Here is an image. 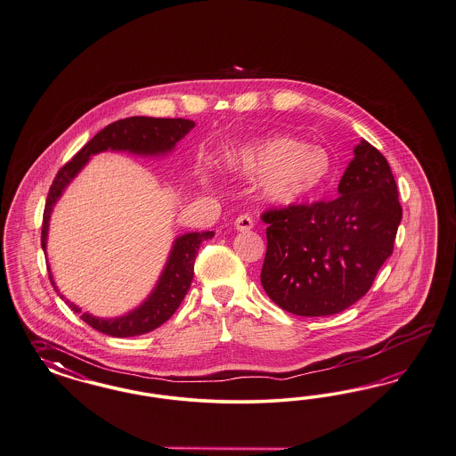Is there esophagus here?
Returning <instances> with one entry per match:
<instances>
[{"mask_svg": "<svg viewBox=\"0 0 456 456\" xmlns=\"http://www.w3.org/2000/svg\"><path fill=\"white\" fill-rule=\"evenodd\" d=\"M234 225H236L237 231L248 232V231H251L252 227H254V222H252L251 216L244 214V216H239V217H237Z\"/></svg>", "mask_w": 456, "mask_h": 456, "instance_id": "34e87169", "label": "esophagus"}]
</instances>
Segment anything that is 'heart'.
Segmentation results:
<instances>
[{"instance_id": "obj_1", "label": "heart", "mask_w": 456, "mask_h": 456, "mask_svg": "<svg viewBox=\"0 0 456 456\" xmlns=\"http://www.w3.org/2000/svg\"><path fill=\"white\" fill-rule=\"evenodd\" d=\"M237 170L263 175L261 187L269 200L295 204L308 199L330 176L331 159L318 144H303L289 136L252 142L234 157Z\"/></svg>"}]
</instances>
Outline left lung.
I'll return each instance as SVG.
<instances>
[{
    "label": "left lung",
    "mask_w": 456,
    "mask_h": 456,
    "mask_svg": "<svg viewBox=\"0 0 456 456\" xmlns=\"http://www.w3.org/2000/svg\"><path fill=\"white\" fill-rule=\"evenodd\" d=\"M338 197L269 208L261 284L298 316L340 314L370 289L393 254L403 207L391 167L370 142L354 148Z\"/></svg>",
    "instance_id": "obj_1"
}]
</instances>
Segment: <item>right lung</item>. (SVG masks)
Masks as SVG:
<instances>
[{
	"mask_svg": "<svg viewBox=\"0 0 456 456\" xmlns=\"http://www.w3.org/2000/svg\"><path fill=\"white\" fill-rule=\"evenodd\" d=\"M195 123L190 119H170V118H144V116H133L119 119L116 123L106 126L99 131L91 142H87L76 157L69 163H65L59 173L55 175L52 187L48 190L47 202L44 210V224H42V249L47 251L48 220L55 202L62 195L63 189L72 182V178L82 170V167L89 161L91 155L116 150V151H129L144 157L153 155H165L172 151L175 144L180 142L190 129H193ZM214 232H190L180 236L173 244L170 257L167 266L163 269L155 289L146 301L140 305L136 310L129 312L119 318H95L91 314H80L79 306L70 303L59 291V288L52 280V273L48 274L50 283L53 289L61 295V298L76 312L80 318L93 327L94 330L102 331L110 337H136L148 331L155 330L163 325L176 308L182 305L189 291L190 284L193 280V265L195 256L199 252L200 244L212 239Z\"/></svg>",
	"mask_w": 456,
	"mask_h": 456,
	"instance_id": "obj_1",
	"label": "right lung"
}]
</instances>
